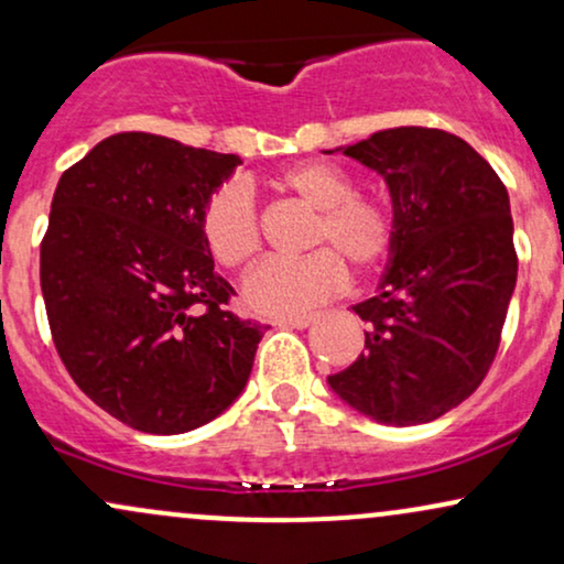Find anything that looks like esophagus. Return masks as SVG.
<instances>
[{"label":"esophagus","mask_w":564,"mask_h":564,"mask_svg":"<svg viewBox=\"0 0 564 564\" xmlns=\"http://www.w3.org/2000/svg\"><path fill=\"white\" fill-rule=\"evenodd\" d=\"M315 323V315H296V317H281L275 325H283V328H310Z\"/></svg>","instance_id":"1"}]
</instances>
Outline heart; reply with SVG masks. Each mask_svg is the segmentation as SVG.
I'll return each mask as SVG.
<instances>
[{
    "label": "heart",
    "mask_w": 564,
    "mask_h": 564,
    "mask_svg": "<svg viewBox=\"0 0 564 564\" xmlns=\"http://www.w3.org/2000/svg\"><path fill=\"white\" fill-rule=\"evenodd\" d=\"M275 188L312 209L302 260H268L243 281V304L257 315H300L328 300L355 273L378 268L391 252L393 215L376 196L355 194L349 173L330 162H300L275 175ZM202 239L217 264L239 270L260 252V223L252 194L226 183L209 196L202 213Z\"/></svg>",
    "instance_id": "1"
}]
</instances>
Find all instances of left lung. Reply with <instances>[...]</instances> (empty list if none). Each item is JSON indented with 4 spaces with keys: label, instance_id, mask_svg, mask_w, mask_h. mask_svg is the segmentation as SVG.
<instances>
[{
    "label": "left lung",
    "instance_id": "8db88e82",
    "mask_svg": "<svg viewBox=\"0 0 564 564\" xmlns=\"http://www.w3.org/2000/svg\"><path fill=\"white\" fill-rule=\"evenodd\" d=\"M336 152L386 181L393 243L376 296L351 307L368 323L365 351L328 386L376 423H431L478 389L499 349L518 283L510 196L438 128H389Z\"/></svg>",
    "mask_w": 564,
    "mask_h": 564
}]
</instances>
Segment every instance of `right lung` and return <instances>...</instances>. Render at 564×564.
<instances>
[{"mask_svg": "<svg viewBox=\"0 0 564 564\" xmlns=\"http://www.w3.org/2000/svg\"><path fill=\"white\" fill-rule=\"evenodd\" d=\"M239 154L115 133L67 167L42 241L54 347L78 389L135 431L173 436L241 397L264 325L239 321L202 239Z\"/></svg>", "mask_w": 564, "mask_h": 564, "instance_id": "add662e5", "label": "right lung"}]
</instances>
